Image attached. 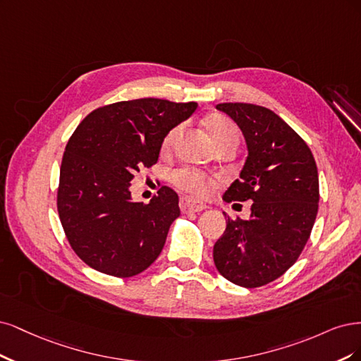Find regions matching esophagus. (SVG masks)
Returning <instances> with one entry per match:
<instances>
[{
    "instance_id": "obj_1",
    "label": "esophagus",
    "mask_w": 361,
    "mask_h": 361,
    "mask_svg": "<svg viewBox=\"0 0 361 361\" xmlns=\"http://www.w3.org/2000/svg\"><path fill=\"white\" fill-rule=\"evenodd\" d=\"M180 208L183 213H200V212L205 210L207 205L201 201L195 200V197H181Z\"/></svg>"
}]
</instances>
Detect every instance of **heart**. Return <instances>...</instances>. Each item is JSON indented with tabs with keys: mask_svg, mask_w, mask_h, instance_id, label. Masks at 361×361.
<instances>
[{
	"mask_svg": "<svg viewBox=\"0 0 361 361\" xmlns=\"http://www.w3.org/2000/svg\"><path fill=\"white\" fill-rule=\"evenodd\" d=\"M205 129L210 135L213 144L217 147L224 144L231 139H238V130L231 120H228L224 115H212L205 120ZM178 127H173L171 129L161 141V148H168L172 142L173 136H176ZM172 181L176 183L180 189L188 190L195 195H208L212 192V180L204 172L200 171H189V169H181L172 173Z\"/></svg>",
	"mask_w": 361,
	"mask_h": 361,
	"instance_id": "b5f03b06",
	"label": "heart"
}]
</instances>
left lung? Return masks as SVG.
Listing matches in <instances>:
<instances>
[{
    "label": "left lung",
    "mask_w": 361,
    "mask_h": 361,
    "mask_svg": "<svg viewBox=\"0 0 361 361\" xmlns=\"http://www.w3.org/2000/svg\"><path fill=\"white\" fill-rule=\"evenodd\" d=\"M216 108L237 123L249 153L224 201L253 204L249 219L228 216L213 258L229 282L258 288L281 277L303 252L318 213V169L307 144L273 111L252 103Z\"/></svg>",
    "instance_id": "left-lung-1"
}]
</instances>
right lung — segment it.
Instances as JSON below:
<instances>
[{
	"instance_id": "right-lung-1",
	"label": "right lung",
	"mask_w": 361,
	"mask_h": 361,
	"mask_svg": "<svg viewBox=\"0 0 361 361\" xmlns=\"http://www.w3.org/2000/svg\"><path fill=\"white\" fill-rule=\"evenodd\" d=\"M197 103L136 99L97 108L68 139L56 208L66 237L91 269L115 277L147 270L180 216L178 195L164 185L148 204L132 201L130 181L153 166L165 135Z\"/></svg>"
}]
</instances>
